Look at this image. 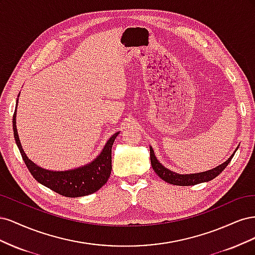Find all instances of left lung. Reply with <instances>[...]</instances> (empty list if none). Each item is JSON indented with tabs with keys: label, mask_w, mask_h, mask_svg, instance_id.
<instances>
[{
	"label": "left lung",
	"mask_w": 255,
	"mask_h": 255,
	"mask_svg": "<svg viewBox=\"0 0 255 255\" xmlns=\"http://www.w3.org/2000/svg\"><path fill=\"white\" fill-rule=\"evenodd\" d=\"M235 152L227 161L219 165L218 167L212 169V170H208L205 172H200V173H194V174H177L175 172L168 170L167 168L161 166L160 163H158V160L156 159L155 155H154V152L150 146V157H151V165H152L153 170L155 171V173L160 177L161 180H164L165 182H167L169 184L179 185V186H190V185H196L199 183L208 182V181L215 179V177L225 170V168L230 164V161L232 160Z\"/></svg>",
	"instance_id": "1"
}]
</instances>
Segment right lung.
<instances>
[{
	"mask_svg": "<svg viewBox=\"0 0 255 255\" xmlns=\"http://www.w3.org/2000/svg\"><path fill=\"white\" fill-rule=\"evenodd\" d=\"M18 103V100H17ZM12 128L14 140L19 148L21 156L34 179L57 194L78 198L94 194L109 181L112 172V146L119 133L114 134L105 144L101 154L92 163L69 171H50L40 168L28 159L19 140L16 127V111L12 117Z\"/></svg>",
	"mask_w": 255,
	"mask_h": 255,
	"instance_id": "1",
	"label": "right lung"
}]
</instances>
